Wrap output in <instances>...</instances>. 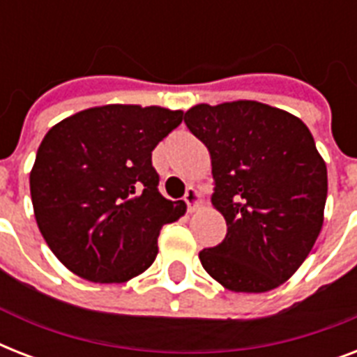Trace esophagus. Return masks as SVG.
I'll use <instances>...</instances> for the list:
<instances>
[{"label":"esophagus","mask_w":357,"mask_h":357,"mask_svg":"<svg viewBox=\"0 0 357 357\" xmlns=\"http://www.w3.org/2000/svg\"><path fill=\"white\" fill-rule=\"evenodd\" d=\"M183 200H185V204H187V207H189V211H195L196 207L202 204V196H200V192L195 189V187H189V189H187V192H185Z\"/></svg>","instance_id":"1"}]
</instances>
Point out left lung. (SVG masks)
<instances>
[{"mask_svg": "<svg viewBox=\"0 0 357 357\" xmlns=\"http://www.w3.org/2000/svg\"><path fill=\"white\" fill-rule=\"evenodd\" d=\"M185 123L209 150L213 206L228 226L202 266L235 293H265L298 271L321 234L328 172L304 122L238 100L196 105Z\"/></svg>", "mask_w": 357, "mask_h": 357, "instance_id": "left-lung-1", "label": "left lung"}]
</instances>
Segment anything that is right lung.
<instances>
[{"label":"right lung","mask_w":357,"mask_h":357,"mask_svg":"<svg viewBox=\"0 0 357 357\" xmlns=\"http://www.w3.org/2000/svg\"><path fill=\"white\" fill-rule=\"evenodd\" d=\"M181 120V111L103 105L47 131L29 176L31 200L42 237L68 271L122 283L155 261L159 231L185 204L159 192L151 151Z\"/></svg>","instance_id":"add662e5"}]
</instances>
